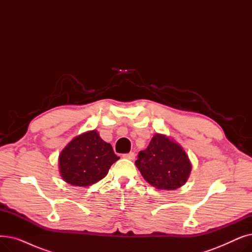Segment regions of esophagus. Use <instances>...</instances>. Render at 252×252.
Returning a JSON list of instances; mask_svg holds the SVG:
<instances>
[{
	"label": "esophagus",
	"mask_w": 252,
	"mask_h": 252,
	"mask_svg": "<svg viewBox=\"0 0 252 252\" xmlns=\"http://www.w3.org/2000/svg\"><path fill=\"white\" fill-rule=\"evenodd\" d=\"M123 157L126 158V159H129V160H134L135 159V153L134 152H129L127 154H124Z\"/></svg>",
	"instance_id": "1"
}]
</instances>
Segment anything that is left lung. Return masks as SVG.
<instances>
[{
    "instance_id": "8db88e82",
    "label": "left lung",
    "mask_w": 252,
    "mask_h": 252,
    "mask_svg": "<svg viewBox=\"0 0 252 252\" xmlns=\"http://www.w3.org/2000/svg\"><path fill=\"white\" fill-rule=\"evenodd\" d=\"M142 177L158 190L173 191L189 179L192 164L179 143L163 134H155L148 147L135 161Z\"/></svg>"
}]
</instances>
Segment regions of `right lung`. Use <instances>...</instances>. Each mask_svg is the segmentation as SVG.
<instances>
[{
  "label": "right lung",
  "mask_w": 252,
  "mask_h": 252,
  "mask_svg": "<svg viewBox=\"0 0 252 252\" xmlns=\"http://www.w3.org/2000/svg\"><path fill=\"white\" fill-rule=\"evenodd\" d=\"M119 159L98 130H87L74 137L59 154V173L72 186L88 187L105 178Z\"/></svg>",
  "instance_id": "obj_1"
}]
</instances>
